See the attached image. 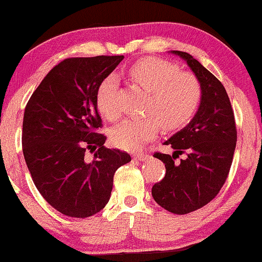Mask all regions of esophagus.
<instances>
[{"instance_id":"34e87169","label":"esophagus","mask_w":262,"mask_h":262,"mask_svg":"<svg viewBox=\"0 0 262 262\" xmlns=\"http://www.w3.org/2000/svg\"><path fill=\"white\" fill-rule=\"evenodd\" d=\"M149 158H150V155L145 154V152H138V154L134 155L135 160H138V161H145V160H148Z\"/></svg>"}]
</instances>
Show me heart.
<instances>
[{
  "mask_svg": "<svg viewBox=\"0 0 262 262\" xmlns=\"http://www.w3.org/2000/svg\"><path fill=\"white\" fill-rule=\"evenodd\" d=\"M130 76L148 91L145 114L142 119H124L110 132L115 147L136 151L156 137L160 125L167 130L189 123L201 103L202 89L192 74L181 72L174 63L160 59H144L130 69ZM118 81L114 76L102 80L96 93V104L104 118L114 120L120 114L117 101Z\"/></svg>",
  "mask_w": 262,
  "mask_h": 262,
  "instance_id": "heart-1",
  "label": "heart"
}]
</instances>
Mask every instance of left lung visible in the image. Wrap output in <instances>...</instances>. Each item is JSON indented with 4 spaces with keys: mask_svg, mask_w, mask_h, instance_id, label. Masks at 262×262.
Returning a JSON list of instances; mask_svg holds the SVG:
<instances>
[{
    "mask_svg": "<svg viewBox=\"0 0 262 262\" xmlns=\"http://www.w3.org/2000/svg\"><path fill=\"white\" fill-rule=\"evenodd\" d=\"M182 57L199 80L201 103L184 128L164 142L172 155L155 152L165 164L166 174L151 189L158 205L174 214L201 208L218 195L229 174L236 148L235 117L225 88L218 78L188 53L172 50ZM184 151L187 158L175 159Z\"/></svg>",
    "mask_w": 262,
    "mask_h": 262,
    "instance_id": "1",
    "label": "left lung"
}]
</instances>
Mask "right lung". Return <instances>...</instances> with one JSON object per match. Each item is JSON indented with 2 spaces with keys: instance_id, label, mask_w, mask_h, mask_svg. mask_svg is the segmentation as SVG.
I'll list each match as a JSON object with an SVG mask.
<instances>
[{
  "instance_id": "add662e5",
  "label": "right lung",
  "mask_w": 262,
  "mask_h": 262,
  "mask_svg": "<svg viewBox=\"0 0 262 262\" xmlns=\"http://www.w3.org/2000/svg\"><path fill=\"white\" fill-rule=\"evenodd\" d=\"M124 59L71 57L56 64L27 102L23 121V152L32 181L44 200L60 213L88 218L104 208L117 169L131 161L127 152L104 147L97 134L101 118L96 93ZM94 159L88 162L85 151Z\"/></svg>"
}]
</instances>
